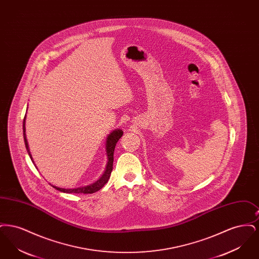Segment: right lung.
<instances>
[{
    "label": "right lung",
    "instance_id": "right-lung-1",
    "mask_svg": "<svg viewBox=\"0 0 259 259\" xmlns=\"http://www.w3.org/2000/svg\"><path fill=\"white\" fill-rule=\"evenodd\" d=\"M25 119H26V115H25L24 120H23V137H24L25 147H26L27 152H28L31 160L33 161V163H34L32 154H31L30 149H29L28 142H27L26 128H25ZM122 135H123V131L121 129H115L107 137V140H106V152H107L108 162H107L106 169H105V171L103 172V175L100 177V179L97 180L95 183L85 185V186L74 187V188H62V187H58V186L51 185L52 187H54L55 189H57V190H59L61 192H65V193H83V194H89V193H94V192L100 190L104 185L108 183V181H109V179L111 177V172L112 171L114 148H115L116 143L118 142V140L122 137Z\"/></svg>",
    "mask_w": 259,
    "mask_h": 259
}]
</instances>
